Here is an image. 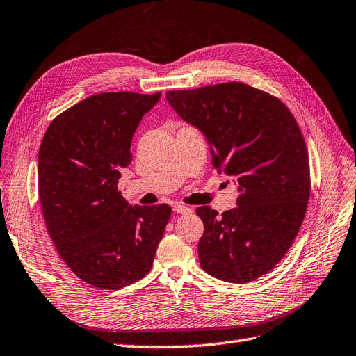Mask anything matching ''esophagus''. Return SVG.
<instances>
[{
  "label": "esophagus",
  "mask_w": 356,
  "mask_h": 356,
  "mask_svg": "<svg viewBox=\"0 0 356 356\" xmlns=\"http://www.w3.org/2000/svg\"><path fill=\"white\" fill-rule=\"evenodd\" d=\"M174 211H175L177 213H190V212H191V209H190L188 206L181 204V203H178V204L174 206Z\"/></svg>",
  "instance_id": "34e87169"
}]
</instances>
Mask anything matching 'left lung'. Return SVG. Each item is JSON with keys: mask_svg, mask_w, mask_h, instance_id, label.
Listing matches in <instances>:
<instances>
[{"mask_svg": "<svg viewBox=\"0 0 356 356\" xmlns=\"http://www.w3.org/2000/svg\"><path fill=\"white\" fill-rule=\"evenodd\" d=\"M166 100L203 132L218 172L234 177L237 206L195 213L203 271L228 283L262 277L295 241L311 193L309 157L300 128L277 97L241 82L168 91Z\"/></svg>", "mask_w": 356, "mask_h": 356, "instance_id": "left-lung-1", "label": "left lung"}]
</instances>
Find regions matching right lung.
Listing matches in <instances>:
<instances>
[{"instance_id": "obj_1", "label": "right lung", "mask_w": 356, "mask_h": 356, "mask_svg": "<svg viewBox=\"0 0 356 356\" xmlns=\"http://www.w3.org/2000/svg\"><path fill=\"white\" fill-rule=\"evenodd\" d=\"M162 92H103L60 113L38 154V193L47 231L82 281L104 290L149 274L170 206H129L118 190L131 141Z\"/></svg>"}]
</instances>
